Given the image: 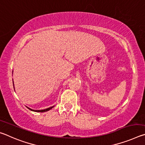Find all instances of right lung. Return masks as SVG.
<instances>
[{
    "label": "right lung",
    "mask_w": 145,
    "mask_h": 145,
    "mask_svg": "<svg viewBox=\"0 0 145 145\" xmlns=\"http://www.w3.org/2000/svg\"><path fill=\"white\" fill-rule=\"evenodd\" d=\"M54 107V106H52V107H49V108H47V109H43V110H33V109H30V108H29V107H27L29 109H30L31 111H35V112H46V111H49V110H50L51 109H52V108H53Z\"/></svg>",
    "instance_id": "1"
}]
</instances>
